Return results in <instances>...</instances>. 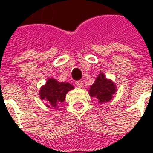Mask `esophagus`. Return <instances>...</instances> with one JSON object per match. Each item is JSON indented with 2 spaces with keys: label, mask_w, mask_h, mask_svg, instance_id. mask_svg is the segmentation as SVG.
I'll list each match as a JSON object with an SVG mask.
<instances>
[{
  "label": "esophagus",
  "mask_w": 153,
  "mask_h": 153,
  "mask_svg": "<svg viewBox=\"0 0 153 153\" xmlns=\"http://www.w3.org/2000/svg\"><path fill=\"white\" fill-rule=\"evenodd\" d=\"M76 85L78 88L82 87V81H76Z\"/></svg>",
  "instance_id": "34e87169"
}]
</instances>
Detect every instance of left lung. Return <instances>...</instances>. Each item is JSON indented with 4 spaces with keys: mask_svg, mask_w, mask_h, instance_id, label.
I'll return each instance as SVG.
<instances>
[{
    "mask_svg": "<svg viewBox=\"0 0 153 153\" xmlns=\"http://www.w3.org/2000/svg\"><path fill=\"white\" fill-rule=\"evenodd\" d=\"M117 87L112 80L106 78L104 73L100 72L92 85L89 89V94L95 97L98 104H105L113 98Z\"/></svg>",
    "mask_w": 153,
    "mask_h": 153,
    "instance_id": "8db88e82",
    "label": "left lung"
}]
</instances>
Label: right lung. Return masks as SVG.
Instances as JSON below:
<instances>
[{"mask_svg": "<svg viewBox=\"0 0 153 153\" xmlns=\"http://www.w3.org/2000/svg\"><path fill=\"white\" fill-rule=\"evenodd\" d=\"M74 89V86L66 82H58L52 77L48 78L47 82L40 89V98L45 102L47 107L54 109L58 108V104L63 103L66 94Z\"/></svg>", "mask_w": 153, "mask_h": 153, "instance_id": "obj_1", "label": "right lung"}]
</instances>
